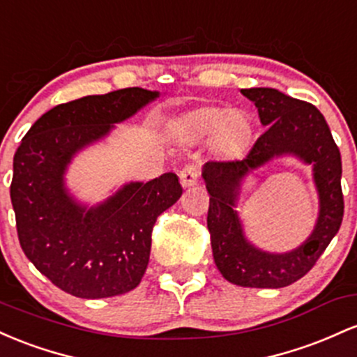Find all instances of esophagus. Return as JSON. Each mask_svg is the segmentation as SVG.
Listing matches in <instances>:
<instances>
[{"mask_svg": "<svg viewBox=\"0 0 357 357\" xmlns=\"http://www.w3.org/2000/svg\"><path fill=\"white\" fill-rule=\"evenodd\" d=\"M180 183L183 187H192L197 183L199 175H200V167L199 163H189L180 170Z\"/></svg>", "mask_w": 357, "mask_h": 357, "instance_id": "34e87169", "label": "esophagus"}]
</instances>
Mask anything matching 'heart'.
<instances>
[{"label":"heart","mask_w":357,"mask_h":357,"mask_svg":"<svg viewBox=\"0 0 357 357\" xmlns=\"http://www.w3.org/2000/svg\"><path fill=\"white\" fill-rule=\"evenodd\" d=\"M215 136V142L226 150L236 151L246 143L250 126L243 114L224 107L207 106L183 114L177 123V136L182 142L197 143Z\"/></svg>","instance_id":"heart-1"}]
</instances>
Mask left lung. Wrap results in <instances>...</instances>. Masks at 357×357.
Segmentation results:
<instances>
[{"label":"left lung","instance_id":"1","mask_svg":"<svg viewBox=\"0 0 357 357\" xmlns=\"http://www.w3.org/2000/svg\"><path fill=\"white\" fill-rule=\"evenodd\" d=\"M241 92L258 107L259 121L266 131L243 160L204 165L202 177L211 195L207 227L212 255L224 278L234 285L288 287L312 270L342 222L340 151L326 118L314 104L270 87H251ZM282 154H295L314 165L321 209L316 229L307 241L297 250L275 255L258 250L243 238L234 206L241 180L251 169Z\"/></svg>","mask_w":357,"mask_h":357}]
</instances>
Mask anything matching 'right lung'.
Returning <instances> with one entry per match:
<instances>
[{"label": "right lung", "mask_w": 357, "mask_h": 357, "mask_svg": "<svg viewBox=\"0 0 357 357\" xmlns=\"http://www.w3.org/2000/svg\"><path fill=\"white\" fill-rule=\"evenodd\" d=\"M157 98V91L128 87L59 104L33 123L15 153L10 195L23 253L74 297L106 298L138 287L157 218L182 195L172 172L128 183L89 209L63 185L79 150Z\"/></svg>", "instance_id": "add662e5"}]
</instances>
